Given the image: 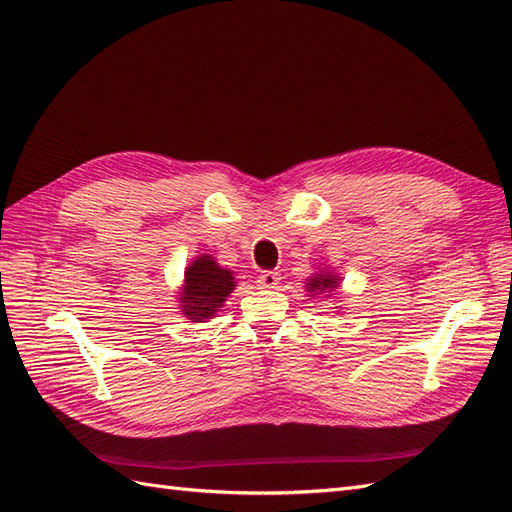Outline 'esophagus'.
<instances>
[{
    "label": "esophagus",
    "instance_id": "1",
    "mask_svg": "<svg viewBox=\"0 0 512 512\" xmlns=\"http://www.w3.org/2000/svg\"><path fill=\"white\" fill-rule=\"evenodd\" d=\"M280 280H282V277H280V273H277V271H265V273L258 275L256 284H258L260 288H275L277 282H280Z\"/></svg>",
    "mask_w": 512,
    "mask_h": 512
}]
</instances>
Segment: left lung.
<instances>
[{
	"mask_svg": "<svg viewBox=\"0 0 512 512\" xmlns=\"http://www.w3.org/2000/svg\"><path fill=\"white\" fill-rule=\"evenodd\" d=\"M339 284V277L329 273V271H322V273H316L307 280V290L309 292H331L335 290Z\"/></svg>",
	"mask_w": 512,
	"mask_h": 512,
	"instance_id": "1",
	"label": "left lung"
}]
</instances>
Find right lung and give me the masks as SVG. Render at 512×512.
I'll list each match as a JSON object with an SVG mask.
<instances>
[{"mask_svg": "<svg viewBox=\"0 0 512 512\" xmlns=\"http://www.w3.org/2000/svg\"><path fill=\"white\" fill-rule=\"evenodd\" d=\"M235 290L232 271L222 269L211 256H198L185 269V282L179 292L181 312L192 322H207L224 305L228 294Z\"/></svg>", "mask_w": 512, "mask_h": 512, "instance_id": "right-lung-1", "label": "right lung"}]
</instances>
